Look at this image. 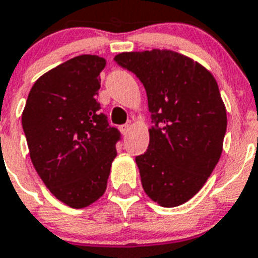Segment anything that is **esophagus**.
<instances>
[{
    "label": "esophagus",
    "mask_w": 258,
    "mask_h": 258,
    "mask_svg": "<svg viewBox=\"0 0 258 258\" xmlns=\"http://www.w3.org/2000/svg\"><path fill=\"white\" fill-rule=\"evenodd\" d=\"M120 132L122 133V136H127V134H129V132H131V124L121 125Z\"/></svg>",
    "instance_id": "1"
}]
</instances>
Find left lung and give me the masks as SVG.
Masks as SVG:
<instances>
[{
	"mask_svg": "<svg viewBox=\"0 0 258 258\" xmlns=\"http://www.w3.org/2000/svg\"><path fill=\"white\" fill-rule=\"evenodd\" d=\"M118 66L136 74L148 95V150L136 157L145 192L162 207L198 194L223 152L227 110L207 68L171 50L122 52Z\"/></svg>",
	"mask_w": 258,
	"mask_h": 258,
	"instance_id": "8db88e82",
	"label": "left lung"
}]
</instances>
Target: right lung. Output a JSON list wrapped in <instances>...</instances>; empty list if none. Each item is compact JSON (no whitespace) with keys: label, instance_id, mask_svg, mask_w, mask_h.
Returning <instances> with one entry per match:
<instances>
[{"label":"right lung","instance_id":"obj_1","mask_svg":"<svg viewBox=\"0 0 258 258\" xmlns=\"http://www.w3.org/2000/svg\"><path fill=\"white\" fill-rule=\"evenodd\" d=\"M104 57L79 55L40 76L22 113L30 158L56 199L84 208L106 190L120 132L100 103Z\"/></svg>","mask_w":258,"mask_h":258}]
</instances>
